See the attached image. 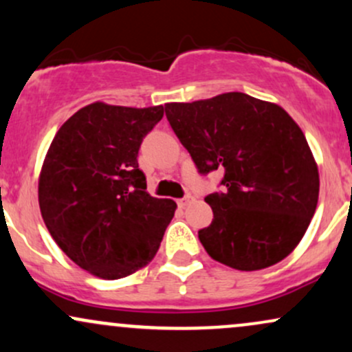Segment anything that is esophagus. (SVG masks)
Here are the masks:
<instances>
[{
	"instance_id": "34e87169",
	"label": "esophagus",
	"mask_w": 352,
	"mask_h": 352,
	"mask_svg": "<svg viewBox=\"0 0 352 352\" xmlns=\"http://www.w3.org/2000/svg\"><path fill=\"white\" fill-rule=\"evenodd\" d=\"M192 201H193V197H192V195H185L184 199L179 200V207L185 208V207H187V205L192 204Z\"/></svg>"
}]
</instances>
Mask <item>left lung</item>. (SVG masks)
I'll list each match as a JSON object with an SVG mask.
<instances>
[{"label": "left lung", "instance_id": "8db88e82", "mask_svg": "<svg viewBox=\"0 0 352 352\" xmlns=\"http://www.w3.org/2000/svg\"><path fill=\"white\" fill-rule=\"evenodd\" d=\"M165 116L200 173L221 168L205 201L213 220L199 238L213 260L268 268L296 248L318 205V165L285 109L243 92L165 104Z\"/></svg>", "mask_w": 352, "mask_h": 352}]
</instances>
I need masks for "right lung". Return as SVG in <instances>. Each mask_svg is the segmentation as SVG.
<instances>
[{
	"mask_svg": "<svg viewBox=\"0 0 352 352\" xmlns=\"http://www.w3.org/2000/svg\"><path fill=\"white\" fill-rule=\"evenodd\" d=\"M164 106L94 102L54 135L39 175V208L76 265L104 280L135 273L155 256L177 204L155 199L137 155Z\"/></svg>",
	"mask_w": 352,
	"mask_h": 352,
	"instance_id": "1",
	"label": "right lung"
}]
</instances>
